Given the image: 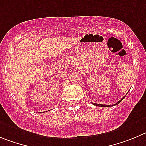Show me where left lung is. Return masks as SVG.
Returning <instances> with one entry per match:
<instances>
[{
  "mask_svg": "<svg viewBox=\"0 0 146 146\" xmlns=\"http://www.w3.org/2000/svg\"><path fill=\"white\" fill-rule=\"evenodd\" d=\"M125 96H124V98H122L119 101V102H116V103H115V104H114V105H102V104H96V103H92V104L94 105V106H100V107H110V106H116V105L119 104V102H121L122 100H123L124 98H125Z\"/></svg>",
  "mask_w": 146,
  "mask_h": 146,
  "instance_id": "1",
  "label": "left lung"
}]
</instances>
